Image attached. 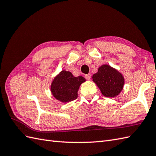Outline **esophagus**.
<instances>
[{"mask_svg": "<svg viewBox=\"0 0 156 156\" xmlns=\"http://www.w3.org/2000/svg\"><path fill=\"white\" fill-rule=\"evenodd\" d=\"M85 77L86 79H87V80H89L90 78H91V74H87L85 75Z\"/></svg>", "mask_w": 156, "mask_h": 156, "instance_id": "34e87169", "label": "esophagus"}]
</instances>
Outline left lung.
Here are the masks:
<instances>
[{"label": "left lung", "mask_w": 156, "mask_h": 156, "mask_svg": "<svg viewBox=\"0 0 156 156\" xmlns=\"http://www.w3.org/2000/svg\"><path fill=\"white\" fill-rule=\"evenodd\" d=\"M93 82L98 86L102 94L108 98L119 95L124 85L123 75L108 65H103L92 77Z\"/></svg>", "instance_id": "1"}]
</instances>
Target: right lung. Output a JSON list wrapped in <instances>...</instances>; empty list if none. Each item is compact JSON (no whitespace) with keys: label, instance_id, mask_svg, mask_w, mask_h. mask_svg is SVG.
<instances>
[{"label":"right lung","instance_id":"obj_1","mask_svg":"<svg viewBox=\"0 0 156 156\" xmlns=\"http://www.w3.org/2000/svg\"><path fill=\"white\" fill-rule=\"evenodd\" d=\"M85 81L82 76L74 77L71 72L62 71L53 79L51 86L52 94L63 103L73 101L77 98L79 86Z\"/></svg>","mask_w":156,"mask_h":156}]
</instances>
